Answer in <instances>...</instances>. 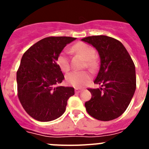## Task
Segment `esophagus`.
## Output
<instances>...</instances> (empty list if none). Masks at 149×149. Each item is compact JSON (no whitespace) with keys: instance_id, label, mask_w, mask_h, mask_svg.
Instances as JSON below:
<instances>
[{"instance_id":"34e87169","label":"esophagus","mask_w":149,"mask_h":149,"mask_svg":"<svg viewBox=\"0 0 149 149\" xmlns=\"http://www.w3.org/2000/svg\"><path fill=\"white\" fill-rule=\"evenodd\" d=\"M81 88H75V93H80V92H81Z\"/></svg>"}]
</instances>
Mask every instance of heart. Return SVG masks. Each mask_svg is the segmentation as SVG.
Returning <instances> with one entry per match:
<instances>
[{
	"mask_svg": "<svg viewBox=\"0 0 149 149\" xmlns=\"http://www.w3.org/2000/svg\"><path fill=\"white\" fill-rule=\"evenodd\" d=\"M72 49L76 53L79 54L86 60V65L91 70H93L96 66V61L94 56L95 51L92 46L84 42H77L73 46ZM56 63L60 69L64 72H68L70 69V64L68 60V53L66 51H62L56 58ZM66 82L69 85L75 87H82L90 81V74L86 71L72 72L65 77Z\"/></svg>",
	"mask_w": 149,
	"mask_h": 149,
	"instance_id": "b5f03b06",
	"label": "heart"
}]
</instances>
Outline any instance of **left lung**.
Segmentation results:
<instances>
[{"instance_id":"left-lung-1","label":"left lung","mask_w":149,"mask_h":149,"mask_svg":"<svg viewBox=\"0 0 149 149\" xmlns=\"http://www.w3.org/2000/svg\"><path fill=\"white\" fill-rule=\"evenodd\" d=\"M95 48L101 59L94 84L88 89L92 98L85 103L88 113L100 121L120 116L127 108L136 90L135 65L122 42L107 36H93L81 39Z\"/></svg>"}]
</instances>
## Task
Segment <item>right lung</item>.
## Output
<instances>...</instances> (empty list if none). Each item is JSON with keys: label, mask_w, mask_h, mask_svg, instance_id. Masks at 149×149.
<instances>
[{"label": "right lung", "mask_w": 149, "mask_h": 149, "mask_svg": "<svg viewBox=\"0 0 149 149\" xmlns=\"http://www.w3.org/2000/svg\"><path fill=\"white\" fill-rule=\"evenodd\" d=\"M75 39L45 38L22 56L16 74L18 96L23 108L36 120L50 122L61 116L67 101L74 94L73 87L56 86L64 79L56 58L66 45Z\"/></svg>", "instance_id": "1"}]
</instances>
